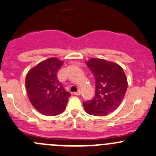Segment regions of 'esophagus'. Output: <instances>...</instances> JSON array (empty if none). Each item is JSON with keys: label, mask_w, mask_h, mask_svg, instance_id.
<instances>
[{"label": "esophagus", "mask_w": 156, "mask_h": 156, "mask_svg": "<svg viewBox=\"0 0 156 156\" xmlns=\"http://www.w3.org/2000/svg\"><path fill=\"white\" fill-rule=\"evenodd\" d=\"M74 95H75V96H80L81 95V91L78 90V92H75V93H73Z\"/></svg>", "instance_id": "esophagus-1"}]
</instances>
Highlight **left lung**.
<instances>
[{
    "label": "left lung",
    "instance_id": "1",
    "mask_svg": "<svg viewBox=\"0 0 156 156\" xmlns=\"http://www.w3.org/2000/svg\"><path fill=\"white\" fill-rule=\"evenodd\" d=\"M96 79L95 97L83 102L85 111L93 116L102 117L119 107L127 90V78L122 67L114 62L91 58L87 62Z\"/></svg>",
    "mask_w": 156,
    "mask_h": 156
}]
</instances>
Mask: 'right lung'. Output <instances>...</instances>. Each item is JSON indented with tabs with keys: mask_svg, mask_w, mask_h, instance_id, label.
<instances>
[{
	"mask_svg": "<svg viewBox=\"0 0 156 156\" xmlns=\"http://www.w3.org/2000/svg\"><path fill=\"white\" fill-rule=\"evenodd\" d=\"M63 62L56 57L42 61L28 72L25 85L29 99L37 111L45 116L64 111L71 96L58 81L57 73Z\"/></svg>",
	"mask_w": 156,
	"mask_h": 156,
	"instance_id": "obj_1",
	"label": "right lung"
}]
</instances>
